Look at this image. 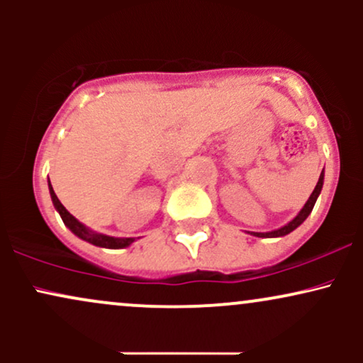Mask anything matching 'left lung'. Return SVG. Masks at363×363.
<instances>
[{
    "label": "left lung",
    "instance_id": "1",
    "mask_svg": "<svg viewBox=\"0 0 363 363\" xmlns=\"http://www.w3.org/2000/svg\"><path fill=\"white\" fill-rule=\"evenodd\" d=\"M323 181H324V170H323V172H320L318 184H315L314 191H312L311 198L307 199V203H306V205H303V208L301 210V213H298L297 216H295V218L291 220L290 223H286L285 227L278 228V230L266 232V234H264V232H252V235H256V237H281V235L290 234L291 230H295V228H297L298 225H301V223H303V220H306L307 216L311 215L312 208H314V205H315V199H318V196H319V193H320V189H323Z\"/></svg>",
    "mask_w": 363,
    "mask_h": 363
}]
</instances>
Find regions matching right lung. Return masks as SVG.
<instances>
[{
    "instance_id": "1",
    "label": "right lung",
    "mask_w": 363,
    "mask_h": 363,
    "mask_svg": "<svg viewBox=\"0 0 363 363\" xmlns=\"http://www.w3.org/2000/svg\"><path fill=\"white\" fill-rule=\"evenodd\" d=\"M49 191H51V198H52V203L54 206H56V210L60 211L62 222H65L66 227L69 228V230L73 232L74 235H78L80 239L86 240V242L94 244V245H99V247H109V249H123V247H128L129 244L133 242L135 239H116V237H109V235H102V234H94V232L89 230V228L85 227V225L78 222L74 216L69 213L68 210H66L65 206L61 205V201L57 199L56 193H54L51 182H49Z\"/></svg>"
}]
</instances>
